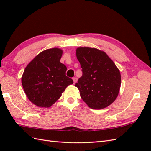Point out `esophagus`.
I'll list each match as a JSON object with an SVG mask.
<instances>
[{
	"label": "esophagus",
	"instance_id": "1",
	"mask_svg": "<svg viewBox=\"0 0 151 151\" xmlns=\"http://www.w3.org/2000/svg\"><path fill=\"white\" fill-rule=\"evenodd\" d=\"M73 82H74V84H75V83L77 82V78H76V77H73Z\"/></svg>",
	"mask_w": 151,
	"mask_h": 151
}]
</instances>
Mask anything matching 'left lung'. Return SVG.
<instances>
[{
    "label": "left lung",
    "instance_id": "1",
    "mask_svg": "<svg viewBox=\"0 0 151 151\" xmlns=\"http://www.w3.org/2000/svg\"><path fill=\"white\" fill-rule=\"evenodd\" d=\"M76 55L82 76L75 85L89 108L103 109L116 99L121 86L119 70L104 51L78 47Z\"/></svg>",
    "mask_w": 151,
    "mask_h": 151
}]
</instances>
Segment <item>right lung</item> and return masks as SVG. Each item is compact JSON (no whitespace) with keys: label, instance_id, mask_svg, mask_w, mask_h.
Instances as JSON below:
<instances>
[{"label":"right lung","instance_id":"right-lung-1","mask_svg":"<svg viewBox=\"0 0 151 151\" xmlns=\"http://www.w3.org/2000/svg\"><path fill=\"white\" fill-rule=\"evenodd\" d=\"M63 51L58 48L40 52L28 64L21 82L25 94L35 105L52 106L73 81L65 75L67 67L60 60Z\"/></svg>","mask_w":151,"mask_h":151}]
</instances>
